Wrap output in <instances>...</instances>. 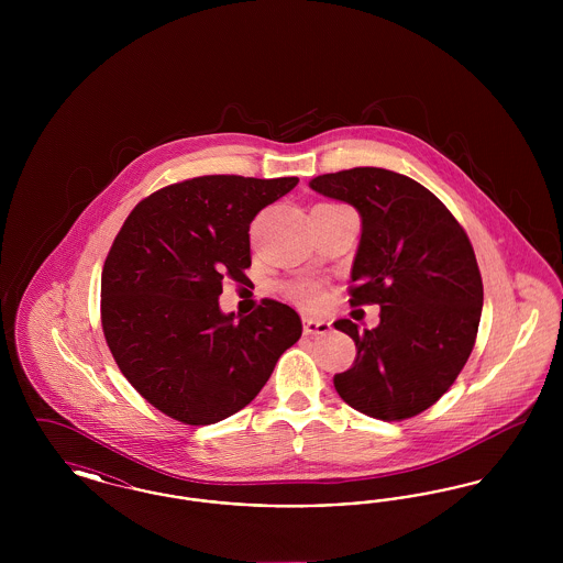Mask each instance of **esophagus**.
I'll return each instance as SVG.
<instances>
[{"instance_id": "1", "label": "esophagus", "mask_w": 563, "mask_h": 563, "mask_svg": "<svg viewBox=\"0 0 563 563\" xmlns=\"http://www.w3.org/2000/svg\"><path fill=\"white\" fill-rule=\"evenodd\" d=\"M331 329V322L322 319H303V333L306 335H322Z\"/></svg>"}]
</instances>
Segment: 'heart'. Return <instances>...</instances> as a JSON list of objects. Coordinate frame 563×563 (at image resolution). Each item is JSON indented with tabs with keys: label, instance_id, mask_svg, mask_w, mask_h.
I'll return each instance as SVG.
<instances>
[{
	"label": "heart",
	"instance_id": "obj_1",
	"mask_svg": "<svg viewBox=\"0 0 563 563\" xmlns=\"http://www.w3.org/2000/svg\"><path fill=\"white\" fill-rule=\"evenodd\" d=\"M289 295L291 299H295L297 303L301 306H308V308H314L322 301V291L319 285L314 283H297L289 287Z\"/></svg>",
	"mask_w": 563,
	"mask_h": 563
}]
</instances>
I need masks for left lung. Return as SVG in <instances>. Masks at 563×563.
I'll use <instances>...</instances> for the list:
<instances>
[{
	"label": "left lung",
	"mask_w": 563,
	"mask_h": 563,
	"mask_svg": "<svg viewBox=\"0 0 563 563\" xmlns=\"http://www.w3.org/2000/svg\"><path fill=\"white\" fill-rule=\"evenodd\" d=\"M310 188L361 214L350 303H377L379 324L333 322L356 344L338 395L377 420L439 401L475 346L483 283L475 251L448 207L418 181L375 166L319 175Z\"/></svg>",
	"instance_id": "left-lung-1"
}]
</instances>
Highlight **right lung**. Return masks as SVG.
Segmentation results:
<instances>
[{
  "label": "right lung",
  "mask_w": 563,
  "mask_h": 563,
  "mask_svg": "<svg viewBox=\"0 0 563 563\" xmlns=\"http://www.w3.org/2000/svg\"><path fill=\"white\" fill-rule=\"evenodd\" d=\"M297 181L196 177L126 217L103 266L101 322L120 372L162 413L191 427L230 418L299 340L287 303L264 299L249 317L219 308L221 283L246 278L251 221Z\"/></svg>",
  "instance_id": "add662e5"
}]
</instances>
